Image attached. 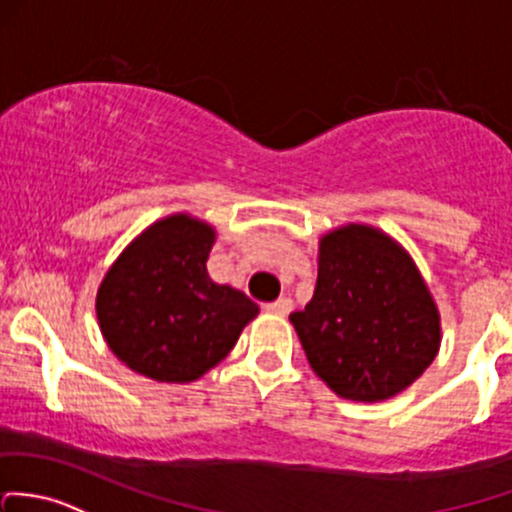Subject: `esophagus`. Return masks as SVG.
I'll use <instances>...</instances> for the list:
<instances>
[{"mask_svg":"<svg viewBox=\"0 0 512 512\" xmlns=\"http://www.w3.org/2000/svg\"><path fill=\"white\" fill-rule=\"evenodd\" d=\"M267 309L272 311V314H279V316H287L289 311L294 309V301L289 299V297H279L277 301H274V304H270L267 306Z\"/></svg>","mask_w":512,"mask_h":512,"instance_id":"34e87169","label":"esophagus"}]
</instances>
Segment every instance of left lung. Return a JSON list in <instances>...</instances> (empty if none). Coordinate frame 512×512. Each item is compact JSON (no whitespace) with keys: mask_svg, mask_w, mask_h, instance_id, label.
I'll use <instances>...</instances> for the list:
<instances>
[{"mask_svg":"<svg viewBox=\"0 0 512 512\" xmlns=\"http://www.w3.org/2000/svg\"><path fill=\"white\" fill-rule=\"evenodd\" d=\"M319 279L289 316L311 370L343 400L383 402L437 358L441 316L410 252L385 230L346 223L319 238Z\"/></svg>","mask_w":512,"mask_h":512,"instance_id":"left-lung-1","label":"left lung"}]
</instances>
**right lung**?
<instances>
[{"label":"right lung","mask_w":512,"mask_h":512,"mask_svg":"<svg viewBox=\"0 0 512 512\" xmlns=\"http://www.w3.org/2000/svg\"><path fill=\"white\" fill-rule=\"evenodd\" d=\"M215 228L191 213L154 220L120 252L95 297L107 348L157 383H193L238 343L260 306L208 277Z\"/></svg>","instance_id":"add662e5"}]
</instances>
